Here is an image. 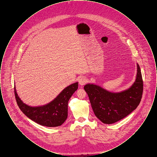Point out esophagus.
Returning <instances> with one entry per match:
<instances>
[{
  "label": "esophagus",
  "mask_w": 157,
  "mask_h": 157,
  "mask_svg": "<svg viewBox=\"0 0 157 157\" xmlns=\"http://www.w3.org/2000/svg\"><path fill=\"white\" fill-rule=\"evenodd\" d=\"M86 82H87V79L84 77H82L79 79V85H81L82 86L85 85Z\"/></svg>",
  "instance_id": "esophagus-1"
}]
</instances>
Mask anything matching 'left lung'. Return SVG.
Wrapping results in <instances>:
<instances>
[{
  "instance_id": "1",
  "label": "left lung",
  "mask_w": 157,
  "mask_h": 157,
  "mask_svg": "<svg viewBox=\"0 0 157 157\" xmlns=\"http://www.w3.org/2000/svg\"><path fill=\"white\" fill-rule=\"evenodd\" d=\"M92 109L99 120L106 124H113L126 117L139 105L143 92L141 69L137 63L135 81L128 90L111 92L95 84L84 86Z\"/></svg>"
}]
</instances>
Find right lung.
I'll use <instances>...</instances> for the list:
<instances>
[{
    "instance_id": "right-lung-1",
    "label": "right lung",
    "mask_w": 157,
    "mask_h": 157,
    "mask_svg": "<svg viewBox=\"0 0 157 157\" xmlns=\"http://www.w3.org/2000/svg\"><path fill=\"white\" fill-rule=\"evenodd\" d=\"M78 88L75 82L65 88L52 101L48 104L30 106L23 103L14 89L17 104L23 113L38 124L48 127L61 125L67 117V104L69 99Z\"/></svg>"
}]
</instances>
